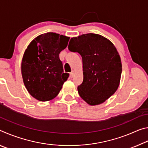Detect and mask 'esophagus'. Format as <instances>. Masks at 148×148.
<instances>
[{
    "instance_id": "esophagus-1",
    "label": "esophagus",
    "mask_w": 148,
    "mask_h": 148,
    "mask_svg": "<svg viewBox=\"0 0 148 148\" xmlns=\"http://www.w3.org/2000/svg\"><path fill=\"white\" fill-rule=\"evenodd\" d=\"M74 76V71H72V72L70 73V76H71V77L72 78V77H73Z\"/></svg>"
}]
</instances>
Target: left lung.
Segmentation results:
<instances>
[{
    "mask_svg": "<svg viewBox=\"0 0 148 148\" xmlns=\"http://www.w3.org/2000/svg\"><path fill=\"white\" fill-rule=\"evenodd\" d=\"M69 49L81 55L84 80L77 87L81 98L91 106L103 103L119 86L122 64L116 47L100 34L88 33L71 39Z\"/></svg>",
    "mask_w": 148,
    "mask_h": 148,
    "instance_id": "8db88e82",
    "label": "left lung"
}]
</instances>
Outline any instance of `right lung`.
Wrapping results in <instances>:
<instances>
[{"label":"right lung","instance_id":"obj_1","mask_svg":"<svg viewBox=\"0 0 148 148\" xmlns=\"http://www.w3.org/2000/svg\"><path fill=\"white\" fill-rule=\"evenodd\" d=\"M70 38L56 32L39 35L25 51L21 62L23 83L29 94L40 101L57 96L69 76L64 73L59 53Z\"/></svg>","mask_w":148,"mask_h":148}]
</instances>
